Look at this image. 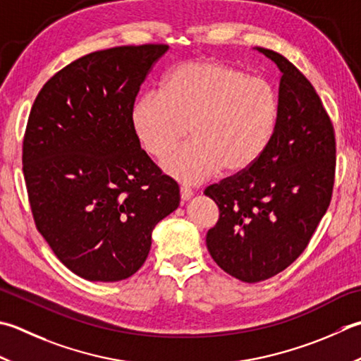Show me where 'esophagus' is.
I'll return each instance as SVG.
<instances>
[{
	"label": "esophagus",
	"mask_w": 361,
	"mask_h": 361,
	"mask_svg": "<svg viewBox=\"0 0 361 361\" xmlns=\"http://www.w3.org/2000/svg\"><path fill=\"white\" fill-rule=\"evenodd\" d=\"M192 189L190 188H186V186H181L180 188V197H181V200H189L190 197H192Z\"/></svg>",
	"instance_id": "1"
}]
</instances>
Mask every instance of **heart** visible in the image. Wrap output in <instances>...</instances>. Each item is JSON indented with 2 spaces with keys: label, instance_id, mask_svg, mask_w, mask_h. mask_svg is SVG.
<instances>
[{
  "label": "heart",
  "instance_id": "obj_1",
  "mask_svg": "<svg viewBox=\"0 0 361 361\" xmlns=\"http://www.w3.org/2000/svg\"><path fill=\"white\" fill-rule=\"evenodd\" d=\"M269 81L216 59L188 61L167 73L161 92L140 95L131 109L144 150L162 158L189 130L193 140L164 158V171L200 183L217 171L239 173L263 154L279 120Z\"/></svg>",
  "mask_w": 361,
  "mask_h": 361
}]
</instances>
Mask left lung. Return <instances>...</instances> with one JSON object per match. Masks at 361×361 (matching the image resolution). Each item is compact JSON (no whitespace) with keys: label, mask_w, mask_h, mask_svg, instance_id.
<instances>
[{"label":"left lung","mask_w":361,"mask_h":361,"mask_svg":"<svg viewBox=\"0 0 361 361\" xmlns=\"http://www.w3.org/2000/svg\"><path fill=\"white\" fill-rule=\"evenodd\" d=\"M258 49L283 73L274 136L249 169L204 189L219 208L208 250L245 283L271 279L302 255L331 202L336 169L334 123L312 82L285 56Z\"/></svg>","instance_id":"obj_1"}]
</instances>
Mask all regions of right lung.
Here are the masks:
<instances>
[{
  "instance_id": "add662e5",
  "label": "right lung",
  "mask_w": 361,
  "mask_h": 361,
  "mask_svg": "<svg viewBox=\"0 0 361 361\" xmlns=\"http://www.w3.org/2000/svg\"><path fill=\"white\" fill-rule=\"evenodd\" d=\"M169 45L114 47L59 70L35 97L23 175L35 227L89 281H120L148 257L152 231L178 208L176 181L140 148L131 109Z\"/></svg>"
}]
</instances>
